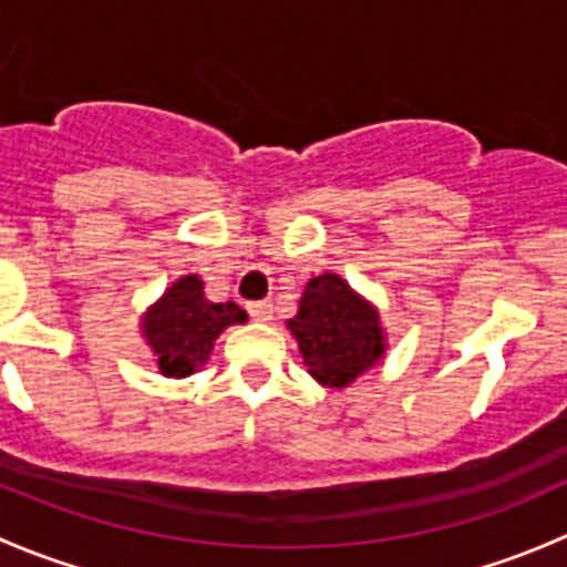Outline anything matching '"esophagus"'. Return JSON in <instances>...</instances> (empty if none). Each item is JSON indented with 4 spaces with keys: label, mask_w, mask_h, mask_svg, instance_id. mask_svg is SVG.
Here are the masks:
<instances>
[{
    "label": "esophagus",
    "mask_w": 567,
    "mask_h": 567,
    "mask_svg": "<svg viewBox=\"0 0 567 567\" xmlns=\"http://www.w3.org/2000/svg\"><path fill=\"white\" fill-rule=\"evenodd\" d=\"M247 310L251 318L262 320V323H266V320H271V305H268V301H251V305H247Z\"/></svg>",
    "instance_id": "esophagus-1"
}]
</instances>
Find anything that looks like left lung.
Returning a JSON list of instances; mask_svg holds the SVG:
<instances>
[{"mask_svg": "<svg viewBox=\"0 0 567 567\" xmlns=\"http://www.w3.org/2000/svg\"><path fill=\"white\" fill-rule=\"evenodd\" d=\"M288 329L312 379L334 390L375 368L386 351L379 310L337 274H320L307 282Z\"/></svg>", "mask_w": 567, "mask_h": 567, "instance_id": "8db88e82", "label": "left lung"}]
</instances>
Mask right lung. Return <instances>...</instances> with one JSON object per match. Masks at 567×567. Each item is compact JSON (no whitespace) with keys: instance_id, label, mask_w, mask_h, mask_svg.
Wrapping results in <instances>:
<instances>
[{"instance_id":"obj_1","label":"right lung","mask_w":567,"mask_h":567,"mask_svg":"<svg viewBox=\"0 0 567 567\" xmlns=\"http://www.w3.org/2000/svg\"><path fill=\"white\" fill-rule=\"evenodd\" d=\"M233 323H247V312L233 301L214 305L205 299L197 274L181 277L142 318V334L158 357L167 379H186L203 368L216 337Z\"/></svg>"}]
</instances>
